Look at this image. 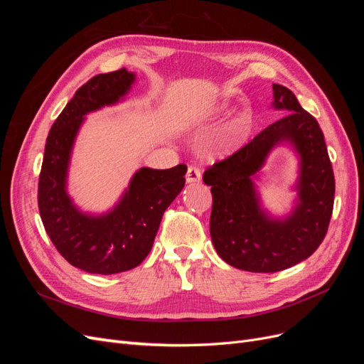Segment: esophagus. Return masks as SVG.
<instances>
[{"mask_svg": "<svg viewBox=\"0 0 364 364\" xmlns=\"http://www.w3.org/2000/svg\"><path fill=\"white\" fill-rule=\"evenodd\" d=\"M185 179H186V183H197V182H200V179H202V173H200L199 168L188 167V170H186Z\"/></svg>", "mask_w": 364, "mask_h": 364, "instance_id": "34e87169", "label": "esophagus"}]
</instances>
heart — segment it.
<instances>
[{"label":"heart","instance_id":"1","mask_svg":"<svg viewBox=\"0 0 364 364\" xmlns=\"http://www.w3.org/2000/svg\"><path fill=\"white\" fill-rule=\"evenodd\" d=\"M222 111V106L215 109V112ZM253 124V114L249 109L238 112L229 123L218 132L217 136L213 141V147L220 151H229L238 147L243 139L247 136V134Z\"/></svg>","mask_w":364,"mask_h":364}]
</instances>
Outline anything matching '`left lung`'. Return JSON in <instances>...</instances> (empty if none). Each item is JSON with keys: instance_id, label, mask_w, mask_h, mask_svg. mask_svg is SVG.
Listing matches in <instances>:
<instances>
[{"instance_id": "1", "label": "left lung", "mask_w": 364, "mask_h": 364, "mask_svg": "<svg viewBox=\"0 0 364 364\" xmlns=\"http://www.w3.org/2000/svg\"><path fill=\"white\" fill-rule=\"evenodd\" d=\"M272 106L289 114L203 174L213 193L209 232L217 253L229 266L255 273L285 270L313 255L334 206V173L321 126L282 85L273 83ZM278 145L291 146L300 161L295 205L284 218L262 206L255 183Z\"/></svg>"}]
</instances>
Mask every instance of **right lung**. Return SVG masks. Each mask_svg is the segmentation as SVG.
Listing matches in <instances>:
<instances>
[{"mask_svg":"<svg viewBox=\"0 0 364 364\" xmlns=\"http://www.w3.org/2000/svg\"><path fill=\"white\" fill-rule=\"evenodd\" d=\"M134 83L135 73L126 68L92 77L77 90L47 138L38 190L42 223L60 255L87 273L114 274L139 266L151 250L165 209L185 185L183 164L168 170L142 167L106 213H85L70 197V162L85 117L124 100Z\"/></svg>","mask_w":364,"mask_h":364,"instance_id":"right-lung-1","label":"right lung"}]
</instances>
